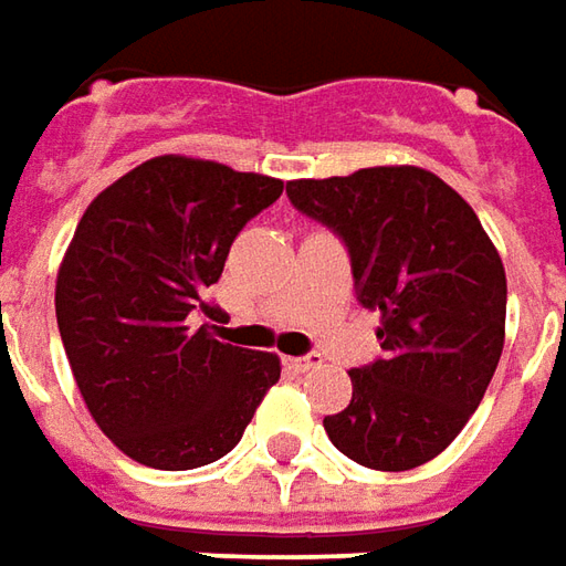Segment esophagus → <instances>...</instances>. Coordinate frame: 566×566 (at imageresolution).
<instances>
[{"label": "esophagus", "instance_id": "obj_1", "mask_svg": "<svg viewBox=\"0 0 566 566\" xmlns=\"http://www.w3.org/2000/svg\"><path fill=\"white\" fill-rule=\"evenodd\" d=\"M315 365H322V359L315 356V353H306V356H294V359H287V368H294V371H310Z\"/></svg>", "mask_w": 566, "mask_h": 566}]
</instances>
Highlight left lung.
Masks as SVG:
<instances>
[{
    "mask_svg": "<svg viewBox=\"0 0 566 566\" xmlns=\"http://www.w3.org/2000/svg\"><path fill=\"white\" fill-rule=\"evenodd\" d=\"M287 198L349 251L356 300L380 313V349L353 368L332 443L375 471L437 459L474 415L505 344L509 284L471 203L421 167L294 179Z\"/></svg>",
    "mask_w": 566,
    "mask_h": 566,
    "instance_id": "left-lung-1",
    "label": "left lung"
}]
</instances>
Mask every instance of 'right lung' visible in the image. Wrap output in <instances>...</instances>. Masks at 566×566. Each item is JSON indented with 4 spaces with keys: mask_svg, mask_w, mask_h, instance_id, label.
Returning <instances> with one entry per match:
<instances>
[{
    "mask_svg": "<svg viewBox=\"0 0 566 566\" xmlns=\"http://www.w3.org/2000/svg\"><path fill=\"white\" fill-rule=\"evenodd\" d=\"M282 179L179 154L151 157L86 207L55 284L76 387L105 437L138 464L191 471L232 452L266 390L275 353L222 344L195 315L229 248Z\"/></svg>",
    "mask_w": 566,
    "mask_h": 566,
    "instance_id": "add662e5",
    "label": "right lung"
}]
</instances>
